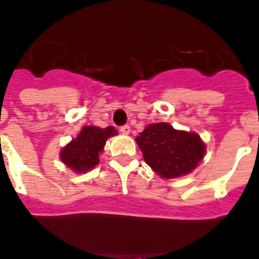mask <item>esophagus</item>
<instances>
[{
  "label": "esophagus",
  "instance_id": "obj_1",
  "mask_svg": "<svg viewBox=\"0 0 259 259\" xmlns=\"http://www.w3.org/2000/svg\"><path fill=\"white\" fill-rule=\"evenodd\" d=\"M122 134H129L130 133V126L129 125H125V126H121V129H119Z\"/></svg>",
  "mask_w": 259,
  "mask_h": 259
}]
</instances>
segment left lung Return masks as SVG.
Instances as JSON below:
<instances>
[{
    "label": "left lung",
    "instance_id": "8db88e82",
    "mask_svg": "<svg viewBox=\"0 0 259 259\" xmlns=\"http://www.w3.org/2000/svg\"><path fill=\"white\" fill-rule=\"evenodd\" d=\"M136 141L145 163L164 179L191 172L205 156V144L198 134L174 129L165 122L148 125Z\"/></svg>",
    "mask_w": 259,
    "mask_h": 259
}]
</instances>
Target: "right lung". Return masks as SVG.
<instances>
[{"label": "right lung", "mask_w": 259, "mask_h": 259, "mask_svg": "<svg viewBox=\"0 0 259 259\" xmlns=\"http://www.w3.org/2000/svg\"><path fill=\"white\" fill-rule=\"evenodd\" d=\"M115 127L107 126H84L76 138L62 148L59 153L61 161L77 174H84L99 164V155L103 152L106 141L116 136Z\"/></svg>", "instance_id": "add662e5"}]
</instances>
